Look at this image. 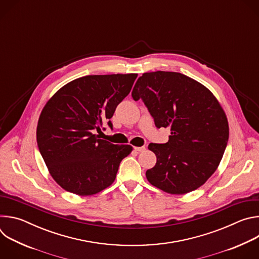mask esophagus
<instances>
[{
	"mask_svg": "<svg viewBox=\"0 0 259 259\" xmlns=\"http://www.w3.org/2000/svg\"><path fill=\"white\" fill-rule=\"evenodd\" d=\"M134 150L136 151V152H144L145 151V147L144 146H134Z\"/></svg>",
	"mask_w": 259,
	"mask_h": 259,
	"instance_id": "1",
	"label": "esophagus"
}]
</instances>
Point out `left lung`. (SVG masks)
<instances>
[{
    "label": "left lung",
    "instance_id": "1",
    "mask_svg": "<svg viewBox=\"0 0 259 259\" xmlns=\"http://www.w3.org/2000/svg\"><path fill=\"white\" fill-rule=\"evenodd\" d=\"M157 128L171 130L166 143H150L157 156L145 172L154 187L183 195L200 188L215 172L229 140V123L215 96L199 82L174 71L145 72L133 90Z\"/></svg>",
    "mask_w": 259,
    "mask_h": 259
}]
</instances>
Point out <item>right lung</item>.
I'll return each mask as SVG.
<instances>
[{
  "label": "right lung",
  "mask_w": 259,
  "mask_h": 259,
  "mask_svg": "<svg viewBox=\"0 0 259 259\" xmlns=\"http://www.w3.org/2000/svg\"><path fill=\"white\" fill-rule=\"evenodd\" d=\"M137 73L95 75L73 80L59 89L43 108L36 142L51 176L65 191L97 194L112 184L128 144L99 139L103 123L130 93ZM104 129V128H103Z\"/></svg>",
  "instance_id": "right-lung-1"
}]
</instances>
